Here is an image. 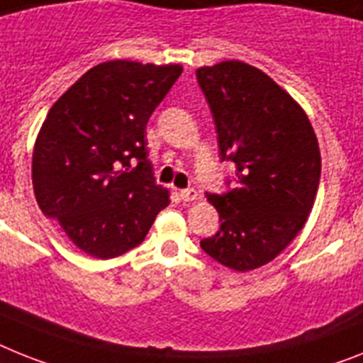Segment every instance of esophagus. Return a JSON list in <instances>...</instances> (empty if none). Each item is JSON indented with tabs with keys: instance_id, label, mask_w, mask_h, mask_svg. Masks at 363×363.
Instances as JSON below:
<instances>
[{
	"instance_id": "1",
	"label": "esophagus",
	"mask_w": 363,
	"mask_h": 363,
	"mask_svg": "<svg viewBox=\"0 0 363 363\" xmlns=\"http://www.w3.org/2000/svg\"><path fill=\"white\" fill-rule=\"evenodd\" d=\"M179 197H181L184 203H190V201H194L197 197V191L194 190V188H184V190L179 191Z\"/></svg>"
}]
</instances>
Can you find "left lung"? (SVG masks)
Here are the masks:
<instances>
[{
	"label": "left lung",
	"instance_id": "8db88e82",
	"mask_svg": "<svg viewBox=\"0 0 363 363\" xmlns=\"http://www.w3.org/2000/svg\"><path fill=\"white\" fill-rule=\"evenodd\" d=\"M218 133L219 157L236 166L228 190L208 194L219 230L201 249L234 271L264 266L308 219L321 177L318 138L304 111L258 68L225 60L196 72Z\"/></svg>",
	"mask_w": 363,
	"mask_h": 363
}]
</instances>
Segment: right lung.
I'll list each match as a JSON object with an SVG mask.
<instances>
[{"label": "right lung", "mask_w": 363, "mask_h": 363, "mask_svg": "<svg viewBox=\"0 0 363 363\" xmlns=\"http://www.w3.org/2000/svg\"><path fill=\"white\" fill-rule=\"evenodd\" d=\"M181 73L179 64H97L42 123L33 153L36 201L90 257L140 245L169 205L147 160L145 127Z\"/></svg>", "instance_id": "1"}]
</instances>
